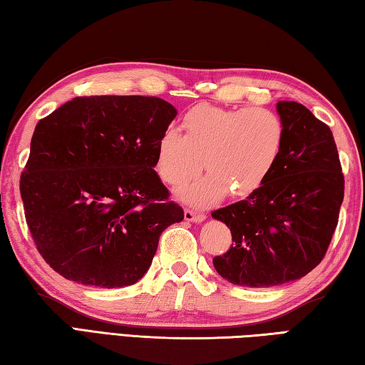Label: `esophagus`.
<instances>
[{"label":"esophagus","instance_id":"obj_1","mask_svg":"<svg viewBox=\"0 0 365 365\" xmlns=\"http://www.w3.org/2000/svg\"><path fill=\"white\" fill-rule=\"evenodd\" d=\"M183 215H185V220L192 221V223H202V221L205 220V213L195 212V210H191V209H185Z\"/></svg>","mask_w":365,"mask_h":365}]
</instances>
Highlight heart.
Wrapping results in <instances>:
<instances>
[{
    "mask_svg": "<svg viewBox=\"0 0 365 365\" xmlns=\"http://www.w3.org/2000/svg\"><path fill=\"white\" fill-rule=\"evenodd\" d=\"M182 135L164 131L155 147V169L170 187H182L204 166L209 169L178 192L183 202L205 207L232 196H248L272 173L284 145V125L261 107L227 109L197 104L182 118Z\"/></svg>",
    "mask_w": 365,
    "mask_h": 365,
    "instance_id": "1",
    "label": "heart"
}]
</instances>
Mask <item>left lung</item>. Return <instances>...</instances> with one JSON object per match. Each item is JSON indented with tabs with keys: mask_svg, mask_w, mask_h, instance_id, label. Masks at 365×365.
<instances>
[{
	"mask_svg": "<svg viewBox=\"0 0 365 365\" xmlns=\"http://www.w3.org/2000/svg\"><path fill=\"white\" fill-rule=\"evenodd\" d=\"M284 145L275 168L244 201L212 212L232 234L213 258L232 284L269 288L294 282L324 258L337 227L345 180L331 128L305 106L278 101Z\"/></svg>",
	"mask_w": 365,
	"mask_h": 365,
	"instance_id": "1",
	"label": "left lung"
}]
</instances>
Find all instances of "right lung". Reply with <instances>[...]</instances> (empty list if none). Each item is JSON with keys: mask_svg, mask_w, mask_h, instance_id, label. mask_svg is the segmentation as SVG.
Returning a JSON list of instances; mask_svg holds the SVG:
<instances>
[{"mask_svg": "<svg viewBox=\"0 0 365 365\" xmlns=\"http://www.w3.org/2000/svg\"><path fill=\"white\" fill-rule=\"evenodd\" d=\"M177 115L155 96L74 98L36 125L20 195L42 258L71 282L121 288L148 270L168 226L155 147Z\"/></svg>", "mask_w": 365, "mask_h": 365, "instance_id": "add662e5", "label": "right lung"}]
</instances>
